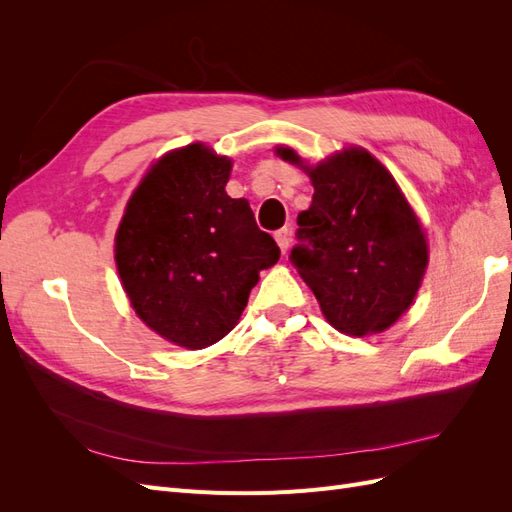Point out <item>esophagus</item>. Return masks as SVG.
Returning a JSON list of instances; mask_svg holds the SVG:
<instances>
[{
  "label": "esophagus",
  "instance_id": "1",
  "mask_svg": "<svg viewBox=\"0 0 512 512\" xmlns=\"http://www.w3.org/2000/svg\"><path fill=\"white\" fill-rule=\"evenodd\" d=\"M275 241H277V245H280V250L286 254L288 247H290V241H292L290 228H280V230H277L275 232Z\"/></svg>",
  "mask_w": 512,
  "mask_h": 512
}]
</instances>
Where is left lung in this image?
<instances>
[{
  "mask_svg": "<svg viewBox=\"0 0 512 512\" xmlns=\"http://www.w3.org/2000/svg\"><path fill=\"white\" fill-rule=\"evenodd\" d=\"M277 153L301 162L292 149ZM307 173L314 198L297 218L290 262L337 331L363 337L389 329L427 269L421 224L389 170L365 149H346Z\"/></svg>",
  "mask_w": 512,
  "mask_h": 512,
  "instance_id": "8db88e82",
  "label": "left lung"
}]
</instances>
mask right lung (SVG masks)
<instances>
[{
    "label": "right lung",
    "mask_w": 512,
    "mask_h": 512,
    "mask_svg": "<svg viewBox=\"0 0 512 512\" xmlns=\"http://www.w3.org/2000/svg\"><path fill=\"white\" fill-rule=\"evenodd\" d=\"M230 160L205 145L170 151L132 194L115 237L134 312L177 346L200 350L232 331L280 247L245 198H230Z\"/></svg>",
    "instance_id": "right-lung-1"
}]
</instances>
